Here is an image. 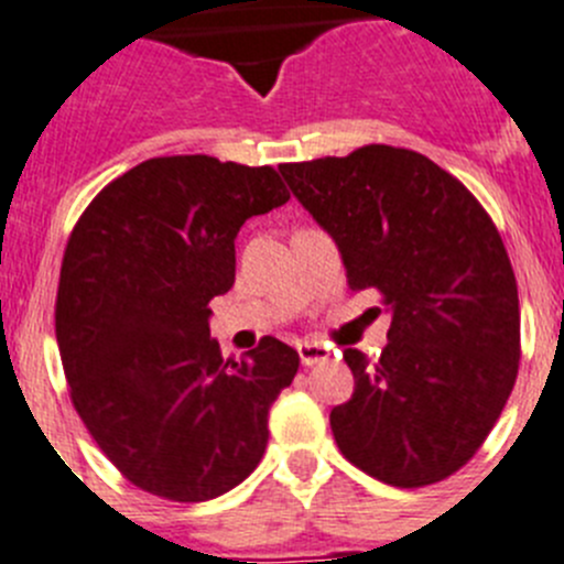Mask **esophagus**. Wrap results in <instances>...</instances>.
<instances>
[{
  "instance_id": "esophagus-1",
  "label": "esophagus",
  "mask_w": 564,
  "mask_h": 564,
  "mask_svg": "<svg viewBox=\"0 0 564 564\" xmlns=\"http://www.w3.org/2000/svg\"><path fill=\"white\" fill-rule=\"evenodd\" d=\"M327 358L329 349L324 344H318V340H304V344H299V360H302L304 366H316Z\"/></svg>"
}]
</instances>
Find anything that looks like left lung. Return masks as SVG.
Wrapping results in <instances>:
<instances>
[{
	"label": "left lung",
	"instance_id": "obj_1",
	"mask_svg": "<svg viewBox=\"0 0 564 564\" xmlns=\"http://www.w3.org/2000/svg\"><path fill=\"white\" fill-rule=\"evenodd\" d=\"M279 173L335 240L349 288L391 313L380 360L344 349L355 391L329 413L340 453L391 487L442 481L481 447L518 377V282L492 218L447 170L391 144Z\"/></svg>",
	"mask_w": 564,
	"mask_h": 564
}]
</instances>
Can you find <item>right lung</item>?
Listing matches in <instances>:
<instances>
[{"mask_svg": "<svg viewBox=\"0 0 564 564\" xmlns=\"http://www.w3.org/2000/svg\"><path fill=\"white\" fill-rule=\"evenodd\" d=\"M291 198L273 167L159 156L113 178L72 229L55 335L72 402L133 487L200 503L246 481L299 355L265 338L224 360L209 302L235 285V237Z\"/></svg>", "mask_w": 564, "mask_h": 564, "instance_id": "1", "label": "right lung"}]
</instances>
